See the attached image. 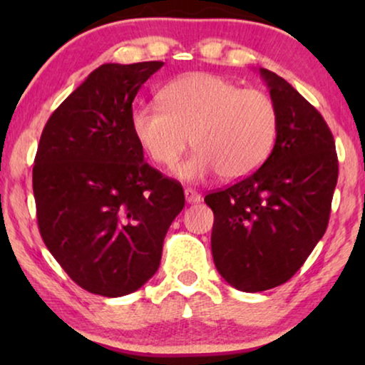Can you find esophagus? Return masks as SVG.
Here are the masks:
<instances>
[{"label":"esophagus","instance_id":"1","mask_svg":"<svg viewBox=\"0 0 365 365\" xmlns=\"http://www.w3.org/2000/svg\"><path fill=\"white\" fill-rule=\"evenodd\" d=\"M184 196H186V202L189 204H197L201 202V194H199L196 189H191V187H186L184 189Z\"/></svg>","mask_w":365,"mask_h":365}]
</instances>
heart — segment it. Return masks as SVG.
<instances>
[{"label": "heart", "mask_w": 365, "mask_h": 365, "mask_svg": "<svg viewBox=\"0 0 365 365\" xmlns=\"http://www.w3.org/2000/svg\"><path fill=\"white\" fill-rule=\"evenodd\" d=\"M161 103L133 108V134L164 168L176 166L192 136L197 149L178 169L189 181L212 173L227 181L246 178L276 143L277 108L261 89L241 88L217 74L189 73L164 86Z\"/></svg>", "instance_id": "1"}]
</instances>
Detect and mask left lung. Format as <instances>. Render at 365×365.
Wrapping results in <instances>:
<instances>
[{
    "mask_svg": "<svg viewBox=\"0 0 365 365\" xmlns=\"http://www.w3.org/2000/svg\"><path fill=\"white\" fill-rule=\"evenodd\" d=\"M279 114L272 153L251 176L204 201L214 212L212 259L242 292L287 282L326 232L339 163L321 113L286 79L259 69Z\"/></svg>",
    "mask_w": 365,
    "mask_h": 365,
    "instance_id": "1",
    "label": "left lung"
}]
</instances>
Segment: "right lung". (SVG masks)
I'll use <instances>...</instances> for the list:
<instances>
[{
  "label": "right lung",
  "instance_id": "add662e5",
  "mask_svg": "<svg viewBox=\"0 0 365 365\" xmlns=\"http://www.w3.org/2000/svg\"><path fill=\"white\" fill-rule=\"evenodd\" d=\"M163 61L108 63L74 89L43 129L33 168L41 237L88 292L121 297L158 271L184 191L144 161L133 101Z\"/></svg>",
  "mask_w": 365,
  "mask_h": 365
}]
</instances>
